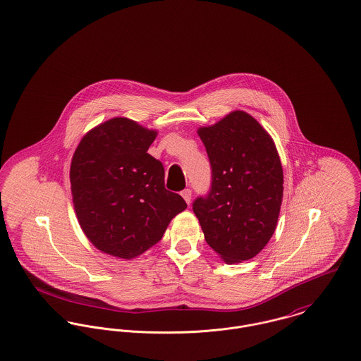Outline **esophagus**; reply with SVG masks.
I'll return each mask as SVG.
<instances>
[{"label":"esophagus","instance_id":"obj_1","mask_svg":"<svg viewBox=\"0 0 361 361\" xmlns=\"http://www.w3.org/2000/svg\"><path fill=\"white\" fill-rule=\"evenodd\" d=\"M181 196L184 197V200H185L188 204L191 203V199H192V192H191V190H188V188H187V190H184V191L181 192Z\"/></svg>","mask_w":361,"mask_h":361}]
</instances>
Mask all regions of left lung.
I'll use <instances>...</instances> for the list:
<instances>
[{"label": "left lung", "mask_w": 361, "mask_h": 361, "mask_svg": "<svg viewBox=\"0 0 361 361\" xmlns=\"http://www.w3.org/2000/svg\"><path fill=\"white\" fill-rule=\"evenodd\" d=\"M197 135L212 165V190L192 204L204 239L226 264L251 259L278 225L283 169L276 145L240 110L199 128Z\"/></svg>", "instance_id": "obj_1"}]
</instances>
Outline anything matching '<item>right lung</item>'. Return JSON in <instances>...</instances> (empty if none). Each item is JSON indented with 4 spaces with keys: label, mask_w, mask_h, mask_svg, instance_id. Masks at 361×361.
Instances as JSON below:
<instances>
[{
    "label": "right lung",
    "mask_w": 361,
    "mask_h": 361,
    "mask_svg": "<svg viewBox=\"0 0 361 361\" xmlns=\"http://www.w3.org/2000/svg\"><path fill=\"white\" fill-rule=\"evenodd\" d=\"M158 135L115 116L80 141L70 166L73 203L83 233L100 251L133 259L157 245L187 209L165 188L164 165L147 151Z\"/></svg>",
    "instance_id": "add662e5"
}]
</instances>
